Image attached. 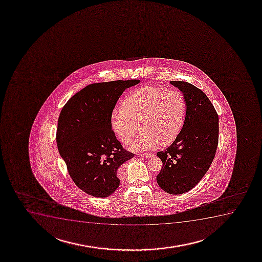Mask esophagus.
Wrapping results in <instances>:
<instances>
[{
  "label": "esophagus",
  "instance_id": "obj_1",
  "mask_svg": "<svg viewBox=\"0 0 262 262\" xmlns=\"http://www.w3.org/2000/svg\"><path fill=\"white\" fill-rule=\"evenodd\" d=\"M152 156H154V154H141V157L145 158V159H147V158H151Z\"/></svg>",
  "mask_w": 262,
  "mask_h": 262
}]
</instances>
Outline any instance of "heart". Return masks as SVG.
Instances as JSON below:
<instances>
[{"mask_svg":"<svg viewBox=\"0 0 262 262\" xmlns=\"http://www.w3.org/2000/svg\"><path fill=\"white\" fill-rule=\"evenodd\" d=\"M186 117V102L182 93L160 88L138 90L111 114V125L124 144L132 141L133 151H147L174 141Z\"/></svg>","mask_w":262,"mask_h":262,"instance_id":"heart-1","label":"heart"}]
</instances>
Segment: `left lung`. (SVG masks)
<instances>
[{
  "mask_svg": "<svg viewBox=\"0 0 262 262\" xmlns=\"http://www.w3.org/2000/svg\"><path fill=\"white\" fill-rule=\"evenodd\" d=\"M170 83L183 94L186 117L172 145L157 152L163 163L157 183L166 193L180 194L194 188L212 163L219 144V116L196 86L181 80Z\"/></svg>",
  "mask_w": 262,
  "mask_h": 262,
  "instance_id": "1",
  "label": "left lung"
}]
</instances>
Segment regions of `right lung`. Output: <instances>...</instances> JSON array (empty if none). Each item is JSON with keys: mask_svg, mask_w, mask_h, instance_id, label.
Masks as SVG:
<instances>
[{"mask_svg": "<svg viewBox=\"0 0 262 262\" xmlns=\"http://www.w3.org/2000/svg\"><path fill=\"white\" fill-rule=\"evenodd\" d=\"M140 80L90 84L63 107L56 141L75 185L92 196H110L120 184L121 166L134 157L111 128V114L124 90Z\"/></svg>", "mask_w": 262, "mask_h": 262, "instance_id": "add662e5", "label": "right lung"}]
</instances>
